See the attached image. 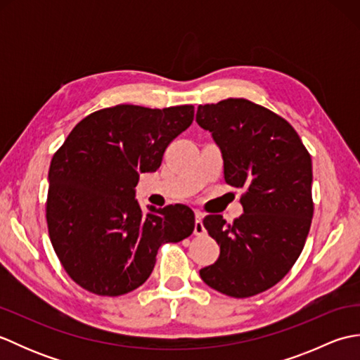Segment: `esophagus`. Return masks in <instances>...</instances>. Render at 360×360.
Returning a JSON list of instances; mask_svg holds the SVG:
<instances>
[{"instance_id":"1","label":"esophagus","mask_w":360,"mask_h":360,"mask_svg":"<svg viewBox=\"0 0 360 360\" xmlns=\"http://www.w3.org/2000/svg\"><path fill=\"white\" fill-rule=\"evenodd\" d=\"M195 235H204L205 233V229L202 224V215L201 213H196V219H195Z\"/></svg>"}]
</instances>
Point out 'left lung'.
<instances>
[{
	"mask_svg": "<svg viewBox=\"0 0 360 360\" xmlns=\"http://www.w3.org/2000/svg\"><path fill=\"white\" fill-rule=\"evenodd\" d=\"M196 122L221 150L227 184L244 188V213L232 224L204 218L219 257L200 275L226 295H257L277 285L303 250L314 213L311 156L285 119L246 98L200 105Z\"/></svg>",
	"mask_w": 360,
	"mask_h": 360,
	"instance_id": "left-lung-1",
	"label": "left lung"
}]
</instances>
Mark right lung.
<instances>
[{"instance_id": "add662e5", "label": "right lung", "mask_w": 360, "mask_h": 360, "mask_svg": "<svg viewBox=\"0 0 360 360\" xmlns=\"http://www.w3.org/2000/svg\"><path fill=\"white\" fill-rule=\"evenodd\" d=\"M192 105L151 110L117 105L74 127L49 167L46 221L68 275L97 295L143 285L164 243L192 235L184 204L143 213L134 200L141 173L156 172L176 136L192 125Z\"/></svg>"}]
</instances>
